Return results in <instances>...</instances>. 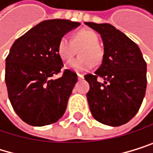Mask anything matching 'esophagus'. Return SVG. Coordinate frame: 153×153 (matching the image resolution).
<instances>
[{
  "label": "esophagus",
  "mask_w": 153,
  "mask_h": 153,
  "mask_svg": "<svg viewBox=\"0 0 153 153\" xmlns=\"http://www.w3.org/2000/svg\"><path fill=\"white\" fill-rule=\"evenodd\" d=\"M77 77H78V80H82V79H84V75L80 74V73H77Z\"/></svg>",
  "instance_id": "obj_1"
}]
</instances>
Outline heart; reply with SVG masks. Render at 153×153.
<instances>
[{
    "mask_svg": "<svg viewBox=\"0 0 153 153\" xmlns=\"http://www.w3.org/2000/svg\"><path fill=\"white\" fill-rule=\"evenodd\" d=\"M80 57L70 60L66 68L76 72L87 71L94 64H99L102 60V51L99 47V36L91 29H82L76 32L72 40L69 37L62 36L57 44V53L62 60L67 61L71 58L76 48L79 49Z\"/></svg>",
    "mask_w": 153,
    "mask_h": 153,
    "instance_id": "1",
    "label": "heart"
}]
</instances>
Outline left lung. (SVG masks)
I'll return each instance as SVG.
<instances>
[{
  "mask_svg": "<svg viewBox=\"0 0 153 153\" xmlns=\"http://www.w3.org/2000/svg\"><path fill=\"white\" fill-rule=\"evenodd\" d=\"M98 32L103 43V57L95 74H86V98L93 117L112 127L130 121L138 112L147 87V64L133 40L108 23L85 22ZM99 77L103 83L97 81Z\"/></svg>",
  "mask_w": 153,
  "mask_h": 153,
  "instance_id": "obj_1",
  "label": "left lung"
}]
</instances>
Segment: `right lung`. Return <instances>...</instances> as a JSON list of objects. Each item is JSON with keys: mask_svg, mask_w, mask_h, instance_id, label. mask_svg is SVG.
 Segmentation results:
<instances>
[{"mask_svg": "<svg viewBox=\"0 0 153 153\" xmlns=\"http://www.w3.org/2000/svg\"><path fill=\"white\" fill-rule=\"evenodd\" d=\"M81 23L48 19L33 27L14 42L5 59L8 98L17 115L32 126L58 121L77 83V74L63 68L57 53L59 39Z\"/></svg>", "mask_w": 153, "mask_h": 153, "instance_id": "obj_1", "label": "right lung"}]
</instances>
